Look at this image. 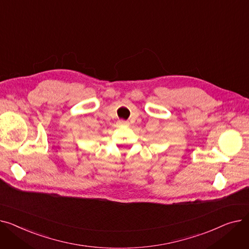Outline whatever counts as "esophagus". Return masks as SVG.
I'll list each match as a JSON object with an SVG mask.
<instances>
[{
  "mask_svg": "<svg viewBox=\"0 0 249 249\" xmlns=\"http://www.w3.org/2000/svg\"><path fill=\"white\" fill-rule=\"evenodd\" d=\"M120 124H121L122 125H127V124H128V122H126V121H120Z\"/></svg>",
  "mask_w": 249,
  "mask_h": 249,
  "instance_id": "esophagus-1",
  "label": "esophagus"
}]
</instances>
